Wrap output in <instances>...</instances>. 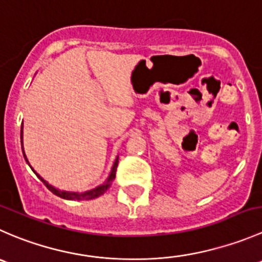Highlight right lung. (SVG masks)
Segmentation results:
<instances>
[{"label": "right lung", "mask_w": 262, "mask_h": 262, "mask_svg": "<svg viewBox=\"0 0 262 262\" xmlns=\"http://www.w3.org/2000/svg\"><path fill=\"white\" fill-rule=\"evenodd\" d=\"M20 136H21V147H23V127H21V134H20ZM23 154H24V158H25V160H27V163H28V164H29V162H28L27 155H25V152H24V147H23ZM117 165H118V158L115 160V164H113L112 170H111L110 176H108V178H107V181H105V182L103 183V185L98 186V187L93 188V190H90V191H86V192H69V191L58 190V188H56V187H53V186H52V185H49V183L47 182L46 180H43V178L40 177V176L38 174V173L35 172V170L33 169L32 167H30V168H32L33 172H34L35 174H37V177L39 178L40 181H42L44 185H46V187L48 188V190L51 191V192H53L54 195L58 196V198L64 199V200H92V199H97V198H99V196H102L103 193H104L105 191H107L108 188L111 187V185H112L113 180H115V178H116V170H117Z\"/></svg>", "instance_id": "add662e5"}]
</instances>
